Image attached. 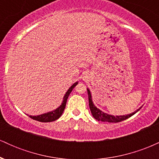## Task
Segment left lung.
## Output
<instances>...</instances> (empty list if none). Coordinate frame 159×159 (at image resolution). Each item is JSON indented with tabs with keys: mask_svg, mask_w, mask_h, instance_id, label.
<instances>
[{
	"mask_svg": "<svg viewBox=\"0 0 159 159\" xmlns=\"http://www.w3.org/2000/svg\"><path fill=\"white\" fill-rule=\"evenodd\" d=\"M87 93H88V98H89V106L92 114L93 116L98 121L102 122H107V123H119V122L123 121V120L128 119V118L131 117L134 114H136L138 111L141 108H138V110L132 113V114H126V115H120V116H114V115L108 114L107 113L103 112L100 109H98L97 107L93 104V102L92 100V95H91L90 90L87 88Z\"/></svg>",
	"mask_w": 159,
	"mask_h": 159,
	"instance_id": "left-lung-1",
	"label": "left lung"
}]
</instances>
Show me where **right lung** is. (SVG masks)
Instances as JSON below:
<instances>
[{
    "label": "right lung",
    "instance_id": "add662e5",
    "mask_svg": "<svg viewBox=\"0 0 159 159\" xmlns=\"http://www.w3.org/2000/svg\"><path fill=\"white\" fill-rule=\"evenodd\" d=\"M78 84V81L74 83L69 88V90L66 91L64 96H63V102H62L61 105H60L59 107H57L55 110L49 111V112L45 113V114H43L40 115H37V116H32V115H30V117L32 118L33 120H37L39 122H42V123H48V122H53L55 121L56 120H57L58 118L61 117V116L63 114V111H64L66 105V101L67 98H68L69 94L71 93L72 90L76 85Z\"/></svg>",
    "mask_w": 159,
    "mask_h": 159
}]
</instances>
